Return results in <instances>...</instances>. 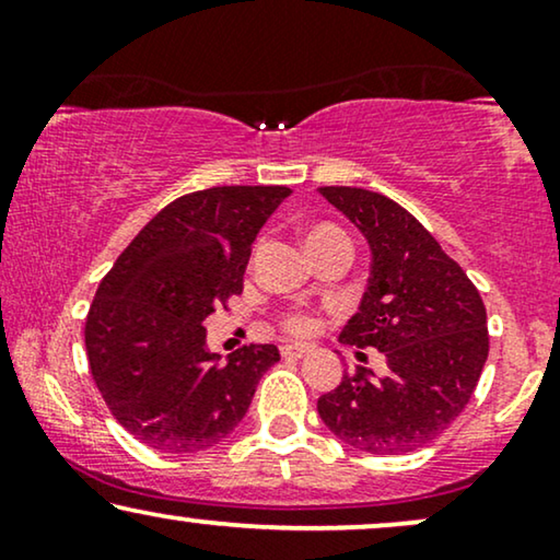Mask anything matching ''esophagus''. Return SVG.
Instances as JSON below:
<instances>
[{"mask_svg":"<svg viewBox=\"0 0 560 560\" xmlns=\"http://www.w3.org/2000/svg\"><path fill=\"white\" fill-rule=\"evenodd\" d=\"M282 357H293V359H303L311 354V347H305V343H285V347H280Z\"/></svg>","mask_w":560,"mask_h":560,"instance_id":"1","label":"esophagus"}]
</instances>
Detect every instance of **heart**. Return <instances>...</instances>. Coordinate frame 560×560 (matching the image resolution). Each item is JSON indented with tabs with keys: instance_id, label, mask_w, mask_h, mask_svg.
<instances>
[{
	"instance_id": "obj_1",
	"label": "heart",
	"mask_w": 560,
	"mask_h": 560,
	"mask_svg": "<svg viewBox=\"0 0 560 560\" xmlns=\"http://www.w3.org/2000/svg\"><path fill=\"white\" fill-rule=\"evenodd\" d=\"M331 242H347V236H343L336 226H328V224H316V226H311L308 232H305V247H308V249L324 247V244H331ZM288 326L293 328V331L303 334V331H308V328H311V320L303 318V316H293L288 320Z\"/></svg>"
}]
</instances>
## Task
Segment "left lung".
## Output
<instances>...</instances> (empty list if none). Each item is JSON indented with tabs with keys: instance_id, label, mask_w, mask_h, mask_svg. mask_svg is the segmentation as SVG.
I'll return each instance as SVG.
<instances>
[{
	"instance_id": "8db88e82",
	"label": "left lung",
	"mask_w": 560,
	"mask_h": 560,
	"mask_svg": "<svg viewBox=\"0 0 560 560\" xmlns=\"http://www.w3.org/2000/svg\"><path fill=\"white\" fill-rule=\"evenodd\" d=\"M318 194L370 244V280L339 339L374 347L387 372L343 374L318 397V416L336 439L366 454L423 448L446 431L477 389L489 354L479 290L420 221L393 198L364 188Z\"/></svg>"
}]
</instances>
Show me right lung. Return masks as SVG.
<instances>
[{
  "label": "right lung",
  "instance_id": "1",
  "mask_svg": "<svg viewBox=\"0 0 560 560\" xmlns=\"http://www.w3.org/2000/svg\"><path fill=\"white\" fill-rule=\"evenodd\" d=\"M285 186H219L167 203L121 252L86 318L94 382L119 425L165 454L224 441L280 359L249 343L221 362L203 320L242 293L252 244Z\"/></svg>",
  "mask_w": 560,
  "mask_h": 560
}]
</instances>
